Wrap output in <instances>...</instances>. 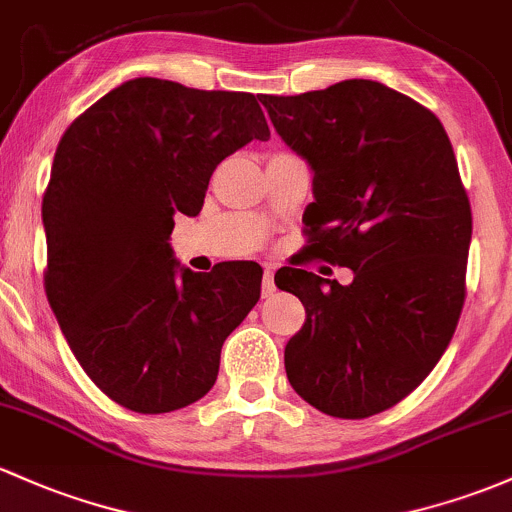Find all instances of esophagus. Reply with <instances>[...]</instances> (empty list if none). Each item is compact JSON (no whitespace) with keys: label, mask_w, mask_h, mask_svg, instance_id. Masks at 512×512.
Listing matches in <instances>:
<instances>
[{"label":"esophagus","mask_w":512,"mask_h":512,"mask_svg":"<svg viewBox=\"0 0 512 512\" xmlns=\"http://www.w3.org/2000/svg\"><path fill=\"white\" fill-rule=\"evenodd\" d=\"M261 293H263V298H268V295L276 293V283H273V266H266V271H263Z\"/></svg>","instance_id":"obj_1"}]
</instances>
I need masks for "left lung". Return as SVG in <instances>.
Returning a JSON list of instances; mask_svg holds the SVG:
<instances>
[{
	"label": "left lung",
	"mask_w": 512,
	"mask_h": 512,
	"mask_svg": "<svg viewBox=\"0 0 512 512\" xmlns=\"http://www.w3.org/2000/svg\"><path fill=\"white\" fill-rule=\"evenodd\" d=\"M261 102L312 170L310 251L354 271L349 285L278 271L307 312L285 373L324 415L371 417L425 381L464 307L471 205L452 144L430 109L373 80Z\"/></svg>",
	"instance_id": "8db88e82"
}]
</instances>
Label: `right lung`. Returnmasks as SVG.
<instances>
[{
    "label": "right lung",
    "instance_id": "add662e5",
    "mask_svg": "<svg viewBox=\"0 0 512 512\" xmlns=\"http://www.w3.org/2000/svg\"><path fill=\"white\" fill-rule=\"evenodd\" d=\"M268 141L249 92L134 78L63 134L43 195L46 295L95 386L144 415L210 393L229 334L261 298L258 263L180 266L175 214L197 217L214 168Z\"/></svg>",
    "mask_w": 512,
    "mask_h": 512
}]
</instances>
